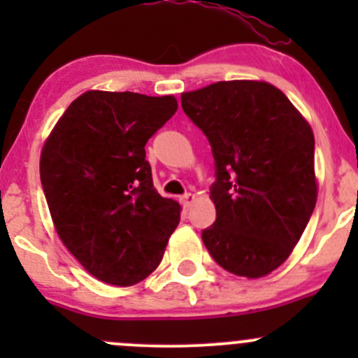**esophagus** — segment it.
<instances>
[{"instance_id": "obj_1", "label": "esophagus", "mask_w": 358, "mask_h": 358, "mask_svg": "<svg viewBox=\"0 0 358 358\" xmlns=\"http://www.w3.org/2000/svg\"><path fill=\"white\" fill-rule=\"evenodd\" d=\"M180 201H182L183 208H190V204L196 201V196H194V194H190V192H187V194H183L182 197H180Z\"/></svg>"}]
</instances>
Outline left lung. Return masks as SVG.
<instances>
[{"mask_svg": "<svg viewBox=\"0 0 358 358\" xmlns=\"http://www.w3.org/2000/svg\"><path fill=\"white\" fill-rule=\"evenodd\" d=\"M182 107L208 136L216 166V222L202 243L234 275H268L289 258L315 208L308 121L279 88L252 79L185 92Z\"/></svg>", "mask_w": 358, "mask_h": 358, "instance_id": "1", "label": "left lung"}]
</instances>
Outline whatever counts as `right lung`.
Returning a JSON list of instances; mask_svg holds the SVG:
<instances>
[{"instance_id": "right-lung-1", "label": "right lung", "mask_w": 358, "mask_h": 358, "mask_svg": "<svg viewBox=\"0 0 358 358\" xmlns=\"http://www.w3.org/2000/svg\"><path fill=\"white\" fill-rule=\"evenodd\" d=\"M178 109L173 95H79L45 140L39 175L53 227L95 279L128 287L149 277L180 222L154 189L145 143Z\"/></svg>"}]
</instances>
